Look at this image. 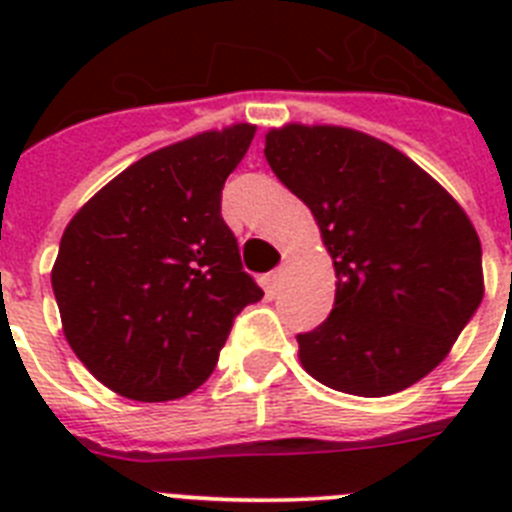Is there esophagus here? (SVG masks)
Wrapping results in <instances>:
<instances>
[{
  "instance_id": "1",
  "label": "esophagus",
  "mask_w": 512,
  "mask_h": 512,
  "mask_svg": "<svg viewBox=\"0 0 512 512\" xmlns=\"http://www.w3.org/2000/svg\"><path fill=\"white\" fill-rule=\"evenodd\" d=\"M284 274H287V264H282L279 269H274L269 277H266V292H269V295H277L279 287H282L284 282Z\"/></svg>"
}]
</instances>
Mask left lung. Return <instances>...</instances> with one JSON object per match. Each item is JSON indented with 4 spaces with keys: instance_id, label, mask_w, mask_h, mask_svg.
<instances>
[{
    "instance_id": "8db88e82",
    "label": "left lung",
    "mask_w": 512,
    "mask_h": 512,
    "mask_svg": "<svg viewBox=\"0 0 512 512\" xmlns=\"http://www.w3.org/2000/svg\"><path fill=\"white\" fill-rule=\"evenodd\" d=\"M264 156L315 215L338 277L328 320L297 336L305 372L356 397L408 390L485 295L472 220L405 153L359 130L289 122L266 133Z\"/></svg>"
}]
</instances>
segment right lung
<instances>
[{
  "label": "right lung",
  "instance_id": "obj_1",
  "mask_svg": "<svg viewBox=\"0 0 512 512\" xmlns=\"http://www.w3.org/2000/svg\"><path fill=\"white\" fill-rule=\"evenodd\" d=\"M256 125L158 148L66 225L51 271L66 341L117 395L166 402L212 374L235 315L264 297L220 215Z\"/></svg>",
  "mask_w": 512,
  "mask_h": 512
}]
</instances>
